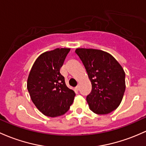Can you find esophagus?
Here are the masks:
<instances>
[{
    "label": "esophagus",
    "mask_w": 146,
    "mask_h": 146,
    "mask_svg": "<svg viewBox=\"0 0 146 146\" xmlns=\"http://www.w3.org/2000/svg\"><path fill=\"white\" fill-rule=\"evenodd\" d=\"M79 89H80V86H79V85H78L76 86V88H75V90H76V91H78V90H79Z\"/></svg>",
    "instance_id": "1"
}]
</instances>
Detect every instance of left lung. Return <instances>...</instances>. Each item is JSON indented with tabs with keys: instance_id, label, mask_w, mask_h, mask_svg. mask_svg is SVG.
<instances>
[{
	"instance_id": "8db88e82",
	"label": "left lung",
	"mask_w": 146,
	"mask_h": 146,
	"mask_svg": "<svg viewBox=\"0 0 146 146\" xmlns=\"http://www.w3.org/2000/svg\"><path fill=\"white\" fill-rule=\"evenodd\" d=\"M75 52L92 84V92L87 96L90 109L101 115L115 110L122 100L126 87L122 66L110 54L103 50L77 48Z\"/></svg>"
}]
</instances>
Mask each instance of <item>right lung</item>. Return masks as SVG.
Masks as SVG:
<instances>
[{"instance_id": "1", "label": "right lung", "mask_w": 146, "mask_h": 146, "mask_svg": "<svg viewBox=\"0 0 146 146\" xmlns=\"http://www.w3.org/2000/svg\"><path fill=\"white\" fill-rule=\"evenodd\" d=\"M70 48H56L41 54L35 61L27 79L32 101L41 113L51 117L65 114L76 96L69 89L60 68Z\"/></svg>"}]
</instances>
